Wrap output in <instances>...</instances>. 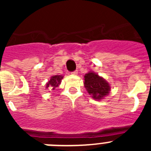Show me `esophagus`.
I'll return each mask as SVG.
<instances>
[{
  "mask_svg": "<svg viewBox=\"0 0 151 151\" xmlns=\"http://www.w3.org/2000/svg\"><path fill=\"white\" fill-rule=\"evenodd\" d=\"M71 74L72 75H77L78 74V71H77V70H75L74 72H72Z\"/></svg>",
  "mask_w": 151,
  "mask_h": 151,
  "instance_id": "obj_1",
  "label": "esophagus"
}]
</instances>
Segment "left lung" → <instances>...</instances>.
I'll return each instance as SVG.
<instances>
[{"label": "left lung", "mask_w": 151, "mask_h": 151, "mask_svg": "<svg viewBox=\"0 0 151 151\" xmlns=\"http://www.w3.org/2000/svg\"><path fill=\"white\" fill-rule=\"evenodd\" d=\"M84 85L87 91L95 100H101L110 93V84L94 72L85 75Z\"/></svg>", "instance_id": "8db88e82"}]
</instances>
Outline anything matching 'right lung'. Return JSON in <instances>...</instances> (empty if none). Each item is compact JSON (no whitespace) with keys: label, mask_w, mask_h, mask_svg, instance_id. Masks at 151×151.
<instances>
[{"label":"right lung","mask_w":151,"mask_h":151,"mask_svg":"<svg viewBox=\"0 0 151 151\" xmlns=\"http://www.w3.org/2000/svg\"><path fill=\"white\" fill-rule=\"evenodd\" d=\"M63 78V76H58V75L53 76L52 77H50V79L46 84V88H47L48 87H50V88H52V90H54L56 88L59 86V85H60L61 80Z\"/></svg>","instance_id":"right-lung-1"}]
</instances>
